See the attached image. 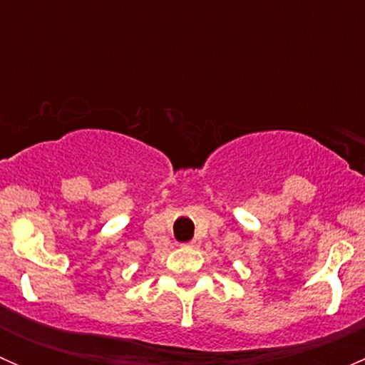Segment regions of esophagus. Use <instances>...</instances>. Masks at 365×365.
I'll return each mask as SVG.
<instances>
[{
  "label": "esophagus",
  "mask_w": 365,
  "mask_h": 365,
  "mask_svg": "<svg viewBox=\"0 0 365 365\" xmlns=\"http://www.w3.org/2000/svg\"><path fill=\"white\" fill-rule=\"evenodd\" d=\"M197 245H200V242H197V240H192V242H190V244H187V247H192V249H196Z\"/></svg>",
  "instance_id": "esophagus-1"
}]
</instances>
